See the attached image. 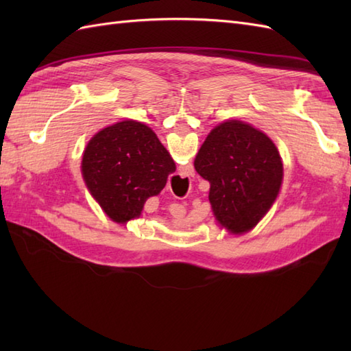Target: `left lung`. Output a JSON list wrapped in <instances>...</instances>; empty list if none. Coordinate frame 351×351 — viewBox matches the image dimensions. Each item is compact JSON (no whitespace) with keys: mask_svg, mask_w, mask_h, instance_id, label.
I'll return each instance as SVG.
<instances>
[{"mask_svg":"<svg viewBox=\"0 0 351 351\" xmlns=\"http://www.w3.org/2000/svg\"><path fill=\"white\" fill-rule=\"evenodd\" d=\"M195 169L211 184L215 219L234 234L256 226L279 195L283 176L278 147L240 121L220 123L208 134Z\"/></svg>","mask_w":351,"mask_h":351,"instance_id":"obj_1","label":"left lung"}]
</instances>
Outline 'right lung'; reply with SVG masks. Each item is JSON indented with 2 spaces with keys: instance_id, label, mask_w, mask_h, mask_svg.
I'll return each mask as SVG.
<instances>
[{
  "instance_id": "obj_1",
  "label": "right lung",
  "mask_w": 351,
  "mask_h": 351,
  "mask_svg": "<svg viewBox=\"0 0 351 351\" xmlns=\"http://www.w3.org/2000/svg\"><path fill=\"white\" fill-rule=\"evenodd\" d=\"M81 169L87 189L108 217L126 223L138 217L176 167L149 126L123 121L88 141Z\"/></svg>"
}]
</instances>
